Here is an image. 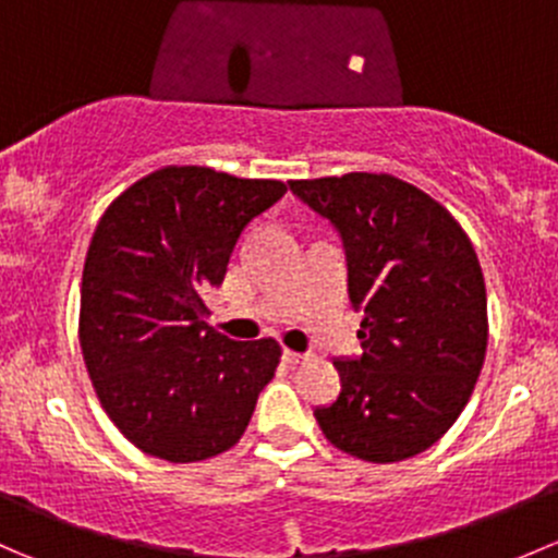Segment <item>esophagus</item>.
<instances>
[{
  "instance_id": "esophagus-1",
  "label": "esophagus",
  "mask_w": 558,
  "mask_h": 558,
  "mask_svg": "<svg viewBox=\"0 0 558 558\" xmlns=\"http://www.w3.org/2000/svg\"><path fill=\"white\" fill-rule=\"evenodd\" d=\"M283 359H286V362H289V364H305V362H307V359H311V356H307V353H296V351H283Z\"/></svg>"
}]
</instances>
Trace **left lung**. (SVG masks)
<instances>
[{
    "instance_id": "1",
    "label": "left lung",
    "mask_w": 558,
    "mask_h": 558,
    "mask_svg": "<svg viewBox=\"0 0 558 558\" xmlns=\"http://www.w3.org/2000/svg\"><path fill=\"white\" fill-rule=\"evenodd\" d=\"M345 247L362 356L335 359L340 397L315 408L326 440L388 464L453 426L486 359V283L470 238L440 202L393 174L291 180Z\"/></svg>"
}]
</instances>
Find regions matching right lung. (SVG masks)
Segmentation results:
<instances>
[{
  "instance_id": "1",
  "label": "right lung",
  "mask_w": 558,
  "mask_h": 558,
  "mask_svg": "<svg viewBox=\"0 0 558 558\" xmlns=\"http://www.w3.org/2000/svg\"><path fill=\"white\" fill-rule=\"evenodd\" d=\"M283 194L280 180L165 167L99 218L83 267L81 348L105 413L143 453L202 461L247 429L280 345L218 335L202 296L223 283L243 229Z\"/></svg>"
}]
</instances>
